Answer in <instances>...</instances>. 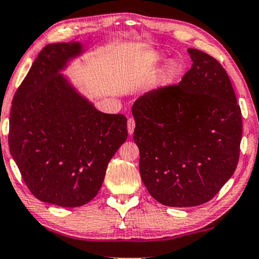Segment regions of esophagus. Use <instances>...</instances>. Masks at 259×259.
<instances>
[{
    "label": "esophagus",
    "instance_id": "obj_1",
    "mask_svg": "<svg viewBox=\"0 0 259 259\" xmlns=\"http://www.w3.org/2000/svg\"><path fill=\"white\" fill-rule=\"evenodd\" d=\"M135 126H136V123H135V119H134V118H129V119H128V133H129L130 136L134 134Z\"/></svg>",
    "mask_w": 259,
    "mask_h": 259
}]
</instances>
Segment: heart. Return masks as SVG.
Instances as JSON below:
<instances>
[{"mask_svg":"<svg viewBox=\"0 0 259 259\" xmlns=\"http://www.w3.org/2000/svg\"><path fill=\"white\" fill-rule=\"evenodd\" d=\"M156 62H159V58H156ZM178 72H180V65L176 63H171L169 64V67L165 69L164 74H163L162 78H161V84L162 85H166L169 83L172 82V79L176 77Z\"/></svg>","mask_w":259,"mask_h":259,"instance_id":"1","label":"heart"}]
</instances>
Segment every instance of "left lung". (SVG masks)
<instances>
[{
    "mask_svg": "<svg viewBox=\"0 0 259 259\" xmlns=\"http://www.w3.org/2000/svg\"><path fill=\"white\" fill-rule=\"evenodd\" d=\"M191 68L178 84L137 98L134 141L142 181L163 205L189 207L212 199L235 172L242 112L216 58L188 49Z\"/></svg>",
    "mask_w": 259,
    "mask_h": 259,
    "instance_id": "obj_1",
    "label": "left lung"
}]
</instances>
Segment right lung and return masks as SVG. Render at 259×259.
Returning a JSON list of instances; mask_svg holds the SVG:
<instances>
[{
	"mask_svg": "<svg viewBox=\"0 0 259 259\" xmlns=\"http://www.w3.org/2000/svg\"><path fill=\"white\" fill-rule=\"evenodd\" d=\"M78 42L46 46L15 93L9 150L39 201L81 206L98 194L108 163L128 137L126 117L98 111L61 74Z\"/></svg>",
	"mask_w": 259,
	"mask_h": 259,
	"instance_id": "right-lung-1",
	"label": "right lung"
}]
</instances>
